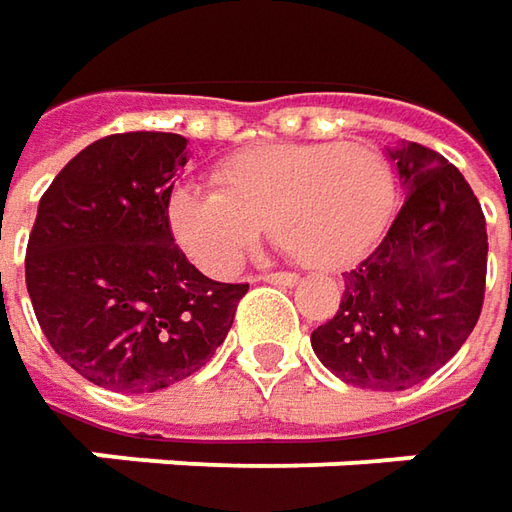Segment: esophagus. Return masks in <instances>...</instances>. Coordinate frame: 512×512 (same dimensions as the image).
Masks as SVG:
<instances>
[{
    "mask_svg": "<svg viewBox=\"0 0 512 512\" xmlns=\"http://www.w3.org/2000/svg\"><path fill=\"white\" fill-rule=\"evenodd\" d=\"M257 280H263V283H272V286H294V283H297V274L274 272V274H263V277H257Z\"/></svg>",
    "mask_w": 512,
    "mask_h": 512,
    "instance_id": "esophagus-1",
    "label": "esophagus"
}]
</instances>
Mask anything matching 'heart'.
I'll list each match as a JSON object with an SVG mask.
<instances>
[{
    "instance_id": "heart-1",
    "label": "heart",
    "mask_w": 512,
    "mask_h": 512,
    "mask_svg": "<svg viewBox=\"0 0 512 512\" xmlns=\"http://www.w3.org/2000/svg\"><path fill=\"white\" fill-rule=\"evenodd\" d=\"M215 186H181L169 198V229L203 272H232L263 223L303 266L340 269L385 229L397 175L368 141L266 144L226 158Z\"/></svg>"
}]
</instances>
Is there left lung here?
<instances>
[{
	"label": "left lung",
	"instance_id": "8db88e82",
	"mask_svg": "<svg viewBox=\"0 0 512 512\" xmlns=\"http://www.w3.org/2000/svg\"><path fill=\"white\" fill-rule=\"evenodd\" d=\"M405 203L377 249L343 274L311 348L354 388L405 391L465 345L485 303V212L465 175L416 141L391 152Z\"/></svg>",
	"mask_w": 512,
	"mask_h": 512
}]
</instances>
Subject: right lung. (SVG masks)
Masks as SVG:
<instances>
[{
  "instance_id": "obj_1",
  "label": "right lung",
  "mask_w": 512,
  "mask_h": 512,
  "mask_svg": "<svg viewBox=\"0 0 512 512\" xmlns=\"http://www.w3.org/2000/svg\"><path fill=\"white\" fill-rule=\"evenodd\" d=\"M175 133L93 141L39 201L25 283L47 343L98 388L152 394L192 377L226 340L249 283H218L175 246Z\"/></svg>"
}]
</instances>
